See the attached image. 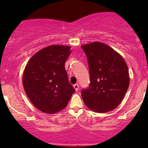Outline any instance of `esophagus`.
<instances>
[{"mask_svg":"<svg viewBox=\"0 0 148 148\" xmlns=\"http://www.w3.org/2000/svg\"><path fill=\"white\" fill-rule=\"evenodd\" d=\"M73 87H74V88L75 89L76 91H77V90H79V85H78V84H75V85H73Z\"/></svg>","mask_w":148,"mask_h":148,"instance_id":"34e87169","label":"esophagus"}]
</instances>
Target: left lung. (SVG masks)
<instances>
[{
	"label": "left lung",
	"instance_id": "left-lung-1",
	"mask_svg": "<svg viewBox=\"0 0 148 148\" xmlns=\"http://www.w3.org/2000/svg\"><path fill=\"white\" fill-rule=\"evenodd\" d=\"M88 58L90 83L82 91L85 104L96 112H106L120 104L129 86L126 62L118 52L102 42L82 46Z\"/></svg>",
	"mask_w": 148,
	"mask_h": 148
}]
</instances>
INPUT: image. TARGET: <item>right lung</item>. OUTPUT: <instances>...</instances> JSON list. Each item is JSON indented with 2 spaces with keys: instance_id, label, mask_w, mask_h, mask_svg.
Listing matches in <instances>:
<instances>
[{
  "instance_id": "1",
  "label": "right lung",
  "mask_w": 148,
  "mask_h": 148,
  "mask_svg": "<svg viewBox=\"0 0 148 148\" xmlns=\"http://www.w3.org/2000/svg\"><path fill=\"white\" fill-rule=\"evenodd\" d=\"M71 52L70 46H49L36 52L26 64L23 75L24 90L42 112H59L75 92L64 67Z\"/></svg>"
}]
</instances>
